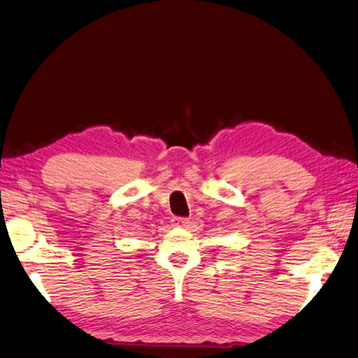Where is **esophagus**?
Wrapping results in <instances>:
<instances>
[{"mask_svg": "<svg viewBox=\"0 0 358 358\" xmlns=\"http://www.w3.org/2000/svg\"><path fill=\"white\" fill-rule=\"evenodd\" d=\"M171 222H172L173 227H186L189 224V219L181 217V216H173Z\"/></svg>", "mask_w": 358, "mask_h": 358, "instance_id": "esophagus-1", "label": "esophagus"}]
</instances>
